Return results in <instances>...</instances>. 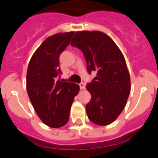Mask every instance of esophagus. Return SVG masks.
Masks as SVG:
<instances>
[{"instance_id": "esophagus-1", "label": "esophagus", "mask_w": 158, "mask_h": 158, "mask_svg": "<svg viewBox=\"0 0 158 158\" xmlns=\"http://www.w3.org/2000/svg\"><path fill=\"white\" fill-rule=\"evenodd\" d=\"M79 87H80V88L82 89V90H83V89L86 88V84H85L84 83H79Z\"/></svg>"}]
</instances>
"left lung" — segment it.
Listing matches in <instances>:
<instances>
[{
	"label": "left lung",
	"mask_w": 158,
	"mask_h": 158,
	"mask_svg": "<svg viewBox=\"0 0 158 158\" xmlns=\"http://www.w3.org/2000/svg\"><path fill=\"white\" fill-rule=\"evenodd\" d=\"M83 52L89 73L96 77L86 88L91 99L86 106L88 118L106 126L118 117L130 92V77L123 53L111 38L98 31H77L71 42Z\"/></svg>",
	"instance_id": "8db88e82"
}]
</instances>
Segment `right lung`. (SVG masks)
<instances>
[{"instance_id":"1","label":"right lung","mask_w":158,"mask_h":158,"mask_svg":"<svg viewBox=\"0 0 158 158\" xmlns=\"http://www.w3.org/2000/svg\"><path fill=\"white\" fill-rule=\"evenodd\" d=\"M75 31L56 33L47 38L30 60L27 71V91L35 113L52 128L64 127L69 119L79 85L60 79V56Z\"/></svg>"}]
</instances>
